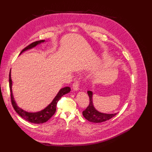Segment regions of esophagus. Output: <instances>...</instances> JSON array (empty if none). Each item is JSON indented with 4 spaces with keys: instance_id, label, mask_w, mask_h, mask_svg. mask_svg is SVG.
Instances as JSON below:
<instances>
[{
    "instance_id": "34e87169",
    "label": "esophagus",
    "mask_w": 152,
    "mask_h": 152,
    "mask_svg": "<svg viewBox=\"0 0 152 152\" xmlns=\"http://www.w3.org/2000/svg\"><path fill=\"white\" fill-rule=\"evenodd\" d=\"M79 86H80L79 81H76L75 82H74V83L72 84V88L74 90H75V91H78L79 89Z\"/></svg>"
}]
</instances>
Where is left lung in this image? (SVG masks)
I'll list each match as a JSON object with an SVG mask.
<instances>
[{
    "instance_id": "8db88e82",
    "label": "left lung",
    "mask_w": 152,
    "mask_h": 152,
    "mask_svg": "<svg viewBox=\"0 0 152 152\" xmlns=\"http://www.w3.org/2000/svg\"><path fill=\"white\" fill-rule=\"evenodd\" d=\"M88 94L89 97V104L85 110H83L82 114L87 120L93 123H101L106 120L112 118L117 114H103L98 112L94 106L92 102V96L93 93L91 91H88Z\"/></svg>"
}]
</instances>
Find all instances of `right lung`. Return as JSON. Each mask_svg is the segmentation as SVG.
Instances as JSON below:
<instances>
[{"instance_id": "1", "label": "right lung", "mask_w": 152, "mask_h": 152, "mask_svg": "<svg viewBox=\"0 0 152 152\" xmlns=\"http://www.w3.org/2000/svg\"><path fill=\"white\" fill-rule=\"evenodd\" d=\"M44 41H45L44 40H38L36 42H34L31 43V44L28 45V46H27L26 48H25L24 49L21 51V53L22 52H23V51H26L28 49H31V48L36 46L38 44H39L42 42H44ZM12 85V81L11 79L10 72L9 86H10V90L11 102H12L13 108H14L15 111L17 112L21 118L25 119V120L28 121V122L33 123V124H43V123H45L49 120V119L54 115L55 112H56L57 104L58 101H59V99L61 98V96H63L64 95L66 94V93H69L70 91V88H69V87H65V88H62L61 89H60V91H59V93H57V95H56V97L54 98L53 101L51 102L46 108L42 110H41L40 112L31 113V112H28L25 111V110H22L21 108H19L17 106V104H16V103L14 101V97H13Z\"/></svg>"}]
</instances>
